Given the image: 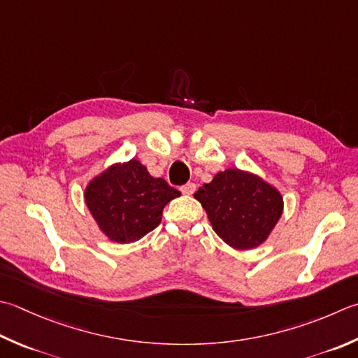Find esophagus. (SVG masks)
Listing matches in <instances>:
<instances>
[{
  "label": "esophagus",
  "mask_w": 358,
  "mask_h": 358,
  "mask_svg": "<svg viewBox=\"0 0 358 358\" xmlns=\"http://www.w3.org/2000/svg\"><path fill=\"white\" fill-rule=\"evenodd\" d=\"M195 187H197V186H195L194 183H187V185H185V186H181L180 191L183 192L185 195H192V194L195 192Z\"/></svg>",
  "instance_id": "34e87169"
}]
</instances>
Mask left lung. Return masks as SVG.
I'll return each instance as SVG.
<instances>
[{
	"mask_svg": "<svg viewBox=\"0 0 358 358\" xmlns=\"http://www.w3.org/2000/svg\"><path fill=\"white\" fill-rule=\"evenodd\" d=\"M220 239L234 250H253L268 239L284 211L278 189L257 173L227 169L194 194Z\"/></svg>",
	"mask_w": 358,
	"mask_h": 358,
	"instance_id": "left-lung-1",
	"label": "left lung"
}]
</instances>
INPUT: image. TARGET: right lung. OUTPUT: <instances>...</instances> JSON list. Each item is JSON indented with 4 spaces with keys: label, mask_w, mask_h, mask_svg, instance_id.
<instances>
[{
    "label": "right lung",
    "mask_w": 358,
    "mask_h": 358,
    "mask_svg": "<svg viewBox=\"0 0 358 358\" xmlns=\"http://www.w3.org/2000/svg\"><path fill=\"white\" fill-rule=\"evenodd\" d=\"M180 191L152 177L141 161L113 163L97 173L83 192L85 205L101 233L116 243H131L155 229L164 206Z\"/></svg>",
    "instance_id": "obj_1"
}]
</instances>
